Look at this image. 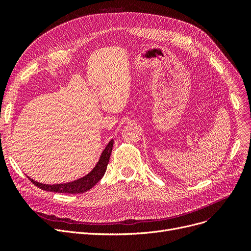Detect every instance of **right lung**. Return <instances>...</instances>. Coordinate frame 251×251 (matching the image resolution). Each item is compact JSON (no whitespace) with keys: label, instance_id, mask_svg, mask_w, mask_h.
Returning <instances> with one entry per match:
<instances>
[{"label":"right lung","instance_id":"right-lung-1","mask_svg":"<svg viewBox=\"0 0 251 251\" xmlns=\"http://www.w3.org/2000/svg\"><path fill=\"white\" fill-rule=\"evenodd\" d=\"M113 143L114 140L112 139L108 146L105 147L103 151L100 154V161L96 165V167L91 170V172H89L87 175L84 177L68 182V183H63V184H52V185H49V184H43V183H38L31 178L28 177V179L34 184L35 186L38 188H41L46 191H50V192H59V193H70V194H76V193H83L88 191L94 187L96 184L103 177L105 170H107V166L110 161V156L111 152L113 150Z\"/></svg>","mask_w":251,"mask_h":251}]
</instances>
